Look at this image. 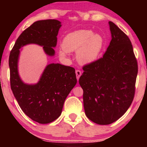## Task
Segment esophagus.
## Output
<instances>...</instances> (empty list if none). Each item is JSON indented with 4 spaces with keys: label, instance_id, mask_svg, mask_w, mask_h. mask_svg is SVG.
Wrapping results in <instances>:
<instances>
[{
    "label": "esophagus",
    "instance_id": "obj_1",
    "mask_svg": "<svg viewBox=\"0 0 147 147\" xmlns=\"http://www.w3.org/2000/svg\"><path fill=\"white\" fill-rule=\"evenodd\" d=\"M76 78H77V80H79V78L82 75V71L80 70H76Z\"/></svg>",
    "mask_w": 147,
    "mask_h": 147
}]
</instances>
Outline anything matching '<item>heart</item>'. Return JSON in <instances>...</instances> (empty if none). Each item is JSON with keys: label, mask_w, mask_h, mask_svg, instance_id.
<instances>
[{"label": "heart", "mask_w": 147, "mask_h": 147, "mask_svg": "<svg viewBox=\"0 0 147 147\" xmlns=\"http://www.w3.org/2000/svg\"><path fill=\"white\" fill-rule=\"evenodd\" d=\"M104 46V39L90 30H79L67 34L62 41L59 53L65 57L67 52L76 51V58L82 64L91 63L97 59Z\"/></svg>", "instance_id": "obj_1"}]
</instances>
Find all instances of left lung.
Masks as SVG:
<instances>
[{"instance_id": "8db88e82", "label": "left lung", "mask_w": 147, "mask_h": 147, "mask_svg": "<svg viewBox=\"0 0 147 147\" xmlns=\"http://www.w3.org/2000/svg\"><path fill=\"white\" fill-rule=\"evenodd\" d=\"M112 40L103 57L83 67L79 84L86 115L107 125L127 111L135 93L137 61L127 35L109 21Z\"/></svg>"}]
</instances>
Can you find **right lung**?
Segmentation results:
<instances>
[{
	"label": "right lung",
	"mask_w": 147,
	"mask_h": 147,
	"mask_svg": "<svg viewBox=\"0 0 147 147\" xmlns=\"http://www.w3.org/2000/svg\"><path fill=\"white\" fill-rule=\"evenodd\" d=\"M61 22L55 19L36 21L22 33L9 55L11 88L26 115L40 124H48L61 115L64 102L77 83L75 69L59 63L47 65L35 84L22 81L18 71L20 49L28 44L43 46L49 56L55 55Z\"/></svg>",
	"instance_id": "add662e5"
}]
</instances>
